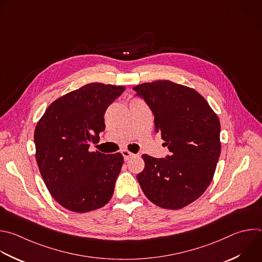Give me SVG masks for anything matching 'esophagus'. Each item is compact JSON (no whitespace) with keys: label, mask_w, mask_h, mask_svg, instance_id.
I'll list each match as a JSON object with an SVG mask.
<instances>
[{"label":"esophagus","mask_w":262,"mask_h":262,"mask_svg":"<svg viewBox=\"0 0 262 262\" xmlns=\"http://www.w3.org/2000/svg\"><path fill=\"white\" fill-rule=\"evenodd\" d=\"M121 153H122V155H123V158H124V160H128L130 157H133V156L135 155L134 153L129 152L128 150H122V151H121Z\"/></svg>","instance_id":"esophagus-1"}]
</instances>
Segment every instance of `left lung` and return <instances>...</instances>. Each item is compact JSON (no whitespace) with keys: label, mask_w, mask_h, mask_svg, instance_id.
Segmentation results:
<instances>
[{"label":"left lung","mask_w":262,"mask_h":262,"mask_svg":"<svg viewBox=\"0 0 262 262\" xmlns=\"http://www.w3.org/2000/svg\"><path fill=\"white\" fill-rule=\"evenodd\" d=\"M154 115L155 132L170 154H143L138 182L154 205L179 210L196 201L210 185L221 152L220 121L195 90L169 80L143 83L133 89Z\"/></svg>","instance_id":"obj_1"}]
</instances>
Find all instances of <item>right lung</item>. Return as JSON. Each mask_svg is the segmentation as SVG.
I'll return each mask as SVG.
<instances>
[{"label": "right lung", "mask_w": 262, "mask_h": 262, "mask_svg": "<svg viewBox=\"0 0 262 262\" xmlns=\"http://www.w3.org/2000/svg\"><path fill=\"white\" fill-rule=\"evenodd\" d=\"M124 86L90 83L51 103L38 121L36 160L51 196L64 209L86 213L111 200L123 164L117 152L90 151L105 130L107 108Z\"/></svg>", "instance_id": "1"}]
</instances>
